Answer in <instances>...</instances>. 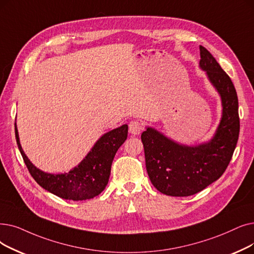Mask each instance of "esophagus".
I'll list each match as a JSON object with an SVG mask.
<instances>
[{
  "mask_svg": "<svg viewBox=\"0 0 254 254\" xmlns=\"http://www.w3.org/2000/svg\"><path fill=\"white\" fill-rule=\"evenodd\" d=\"M143 129V125L139 120H131L128 125V131L131 135H139Z\"/></svg>",
  "mask_w": 254,
  "mask_h": 254,
  "instance_id": "esophagus-1",
  "label": "esophagus"
}]
</instances>
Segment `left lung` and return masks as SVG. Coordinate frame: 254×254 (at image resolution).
Here are the masks:
<instances>
[{"mask_svg":"<svg viewBox=\"0 0 254 254\" xmlns=\"http://www.w3.org/2000/svg\"><path fill=\"white\" fill-rule=\"evenodd\" d=\"M200 68L222 101V118L211 141L196 146L179 144L152 127L141 135L145 165L154 188L165 195L185 197L196 194L217 181L233 158L240 133L239 102L228 74L202 46Z\"/></svg>","mask_w":254,"mask_h":254,"instance_id":"1","label":"left lung"}]
</instances>
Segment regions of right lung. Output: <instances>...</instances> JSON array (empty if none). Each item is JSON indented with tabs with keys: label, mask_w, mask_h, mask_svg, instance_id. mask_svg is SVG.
<instances>
[{
	"label": "right lung",
	"mask_w": 254,
	"mask_h": 254,
	"mask_svg": "<svg viewBox=\"0 0 254 254\" xmlns=\"http://www.w3.org/2000/svg\"><path fill=\"white\" fill-rule=\"evenodd\" d=\"M127 125L103 135L85 159L67 173H46L33 165L20 146L15 124V138L26 166L36 183L43 189L63 199L73 201L91 199L101 194L109 182L111 165L118 148L127 138Z\"/></svg>",
	"instance_id": "obj_1"
}]
</instances>
